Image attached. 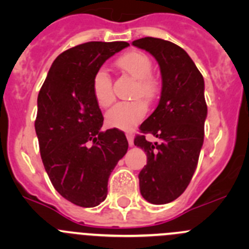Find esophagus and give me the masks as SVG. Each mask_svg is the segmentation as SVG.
Masks as SVG:
<instances>
[{
    "label": "esophagus",
    "mask_w": 249,
    "mask_h": 249,
    "mask_svg": "<svg viewBox=\"0 0 249 249\" xmlns=\"http://www.w3.org/2000/svg\"><path fill=\"white\" fill-rule=\"evenodd\" d=\"M126 139H127V142H129L130 147H132V145H134V135H132V132L130 131L126 132Z\"/></svg>",
    "instance_id": "obj_1"
}]
</instances>
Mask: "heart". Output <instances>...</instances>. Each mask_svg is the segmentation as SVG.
Returning <instances> with one entry per match:
<instances>
[{
  "label": "heart",
  "instance_id": "obj_1",
  "mask_svg": "<svg viewBox=\"0 0 249 249\" xmlns=\"http://www.w3.org/2000/svg\"><path fill=\"white\" fill-rule=\"evenodd\" d=\"M120 70L129 73L136 79L132 97H143L150 101L157 92V83L150 76L153 64L150 57L140 50H130L117 60ZM92 94L100 107H108L114 101L112 79L105 69L95 72L91 82ZM147 104L143 100L136 99L129 102H120L106 113V122L109 126L119 129H130L144 117Z\"/></svg>",
  "mask_w": 249,
  "mask_h": 249
}]
</instances>
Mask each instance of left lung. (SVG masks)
<instances>
[{
  "mask_svg": "<svg viewBox=\"0 0 249 249\" xmlns=\"http://www.w3.org/2000/svg\"><path fill=\"white\" fill-rule=\"evenodd\" d=\"M132 46L150 53L161 72L159 105L141 124L142 135L134 143L147 154L139 175L141 194L148 202L164 205L183 194L196 170L207 117L205 82L187 52L172 42L144 37ZM145 133L160 143L148 142Z\"/></svg>",
  "mask_w": 249,
  "mask_h": 249,
  "instance_id": "left-lung-1",
  "label": "left lung"
}]
</instances>
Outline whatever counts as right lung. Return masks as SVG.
Instances as JSON below:
<instances>
[{
  "mask_svg": "<svg viewBox=\"0 0 249 249\" xmlns=\"http://www.w3.org/2000/svg\"><path fill=\"white\" fill-rule=\"evenodd\" d=\"M126 42H88L55 59L39 90L35 122L42 161L56 192L80 207L107 196L110 172L127 152L118 129L101 131V109L92 94L95 72Z\"/></svg>",
  "mask_w": 249,
  "mask_h": 249,
  "instance_id": "add662e5",
  "label": "right lung"
}]
</instances>
